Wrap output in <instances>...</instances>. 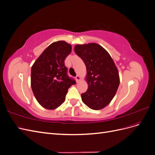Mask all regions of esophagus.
<instances>
[{
	"label": "esophagus",
	"instance_id": "1",
	"mask_svg": "<svg viewBox=\"0 0 155 155\" xmlns=\"http://www.w3.org/2000/svg\"><path fill=\"white\" fill-rule=\"evenodd\" d=\"M80 79H81V78H80V76H76V81H77V83H79V81H80Z\"/></svg>",
	"mask_w": 155,
	"mask_h": 155
}]
</instances>
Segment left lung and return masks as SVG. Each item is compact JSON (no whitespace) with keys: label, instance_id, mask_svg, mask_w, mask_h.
Instances as JSON below:
<instances>
[{"label":"left lung","instance_id":"left-lung-1","mask_svg":"<svg viewBox=\"0 0 155 155\" xmlns=\"http://www.w3.org/2000/svg\"><path fill=\"white\" fill-rule=\"evenodd\" d=\"M74 51L85 63L88 89L81 94L83 102L93 110L109 104L120 85L118 69L109 54L96 43L77 45Z\"/></svg>","mask_w":155,"mask_h":155}]
</instances>
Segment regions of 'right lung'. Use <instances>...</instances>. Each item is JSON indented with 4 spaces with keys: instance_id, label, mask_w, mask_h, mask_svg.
<instances>
[{
    "instance_id": "add662e5",
    "label": "right lung",
    "mask_w": 155,
    "mask_h": 155,
    "mask_svg": "<svg viewBox=\"0 0 155 155\" xmlns=\"http://www.w3.org/2000/svg\"><path fill=\"white\" fill-rule=\"evenodd\" d=\"M72 46L64 41L51 43L33 64L31 87L39 104L53 110L65 101L68 89L76 81L67 74L64 60L71 52Z\"/></svg>"
}]
</instances>
